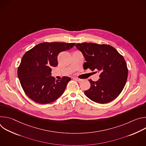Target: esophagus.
Instances as JSON below:
<instances>
[{"label":"esophagus","mask_w":146,"mask_h":146,"mask_svg":"<svg viewBox=\"0 0 146 146\" xmlns=\"http://www.w3.org/2000/svg\"><path fill=\"white\" fill-rule=\"evenodd\" d=\"M74 79H75V80H76L77 81H78V82H80L82 80L81 79H80V78H77V77H75L74 78Z\"/></svg>","instance_id":"esophagus-1"}]
</instances>
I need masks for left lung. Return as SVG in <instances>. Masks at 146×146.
Listing matches in <instances>:
<instances>
[{
	"mask_svg": "<svg viewBox=\"0 0 146 146\" xmlns=\"http://www.w3.org/2000/svg\"><path fill=\"white\" fill-rule=\"evenodd\" d=\"M84 56V69L100 73L99 80H89L90 89L84 94L91 100L101 104L110 102L122 92L128 78V68L123 57L112 46L92 43L75 45Z\"/></svg>",
	"mask_w": 146,
	"mask_h": 146,
	"instance_id": "1",
	"label": "left lung"
}]
</instances>
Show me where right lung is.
Instances as JSON below:
<instances>
[{
	"label": "right lung",
	"instance_id": "1",
	"mask_svg": "<svg viewBox=\"0 0 146 146\" xmlns=\"http://www.w3.org/2000/svg\"><path fill=\"white\" fill-rule=\"evenodd\" d=\"M75 43H41L27 51L18 68V77L24 92L40 104L51 103L64 92L71 78L56 80L51 76L52 67L58 66V54L74 47Z\"/></svg>",
	"mask_w": 146,
	"mask_h": 146
}]
</instances>
